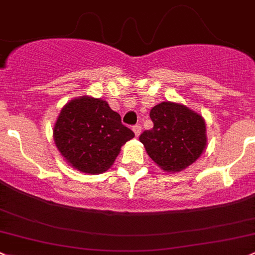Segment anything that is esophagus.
<instances>
[{
  "instance_id": "1",
  "label": "esophagus",
  "mask_w": 255,
  "mask_h": 255,
  "mask_svg": "<svg viewBox=\"0 0 255 255\" xmlns=\"http://www.w3.org/2000/svg\"><path fill=\"white\" fill-rule=\"evenodd\" d=\"M132 130H133V132H135V135L137 136H140V133H141V130H142V127H141L140 124H136V125H133L132 127Z\"/></svg>"
}]
</instances>
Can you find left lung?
<instances>
[{
	"label": "left lung",
	"instance_id": "left-lung-1",
	"mask_svg": "<svg viewBox=\"0 0 255 255\" xmlns=\"http://www.w3.org/2000/svg\"><path fill=\"white\" fill-rule=\"evenodd\" d=\"M151 130L140 135L148 156L166 172L190 166L206 146V127L201 115L172 102L157 104L149 112Z\"/></svg>",
	"mask_w": 255,
	"mask_h": 255
}]
</instances>
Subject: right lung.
<instances>
[{
  "instance_id": "1",
  "label": "right lung",
  "mask_w": 255,
  "mask_h": 255,
  "mask_svg": "<svg viewBox=\"0 0 255 255\" xmlns=\"http://www.w3.org/2000/svg\"><path fill=\"white\" fill-rule=\"evenodd\" d=\"M135 136L106 101L81 97L67 103L54 128L60 153L76 169L88 174L106 172L120 148Z\"/></svg>"
}]
</instances>
